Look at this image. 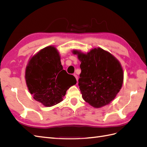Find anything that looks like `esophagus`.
<instances>
[{"instance_id":"obj_1","label":"esophagus","mask_w":147,"mask_h":147,"mask_svg":"<svg viewBox=\"0 0 147 147\" xmlns=\"http://www.w3.org/2000/svg\"><path fill=\"white\" fill-rule=\"evenodd\" d=\"M74 77H75V78H76V79H77V81L78 82V76H77V75H76V74H74Z\"/></svg>"}]
</instances>
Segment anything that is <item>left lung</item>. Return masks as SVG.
Here are the masks:
<instances>
[{"instance_id": "left-lung-1", "label": "left lung", "mask_w": 147, "mask_h": 147, "mask_svg": "<svg viewBox=\"0 0 147 147\" xmlns=\"http://www.w3.org/2000/svg\"><path fill=\"white\" fill-rule=\"evenodd\" d=\"M74 53L81 61L78 86L83 99L96 108L109 104L122 86L123 71L118 61L99 48L87 55Z\"/></svg>"}]
</instances>
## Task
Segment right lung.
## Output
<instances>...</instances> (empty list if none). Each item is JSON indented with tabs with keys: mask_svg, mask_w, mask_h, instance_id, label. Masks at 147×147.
I'll return each instance as SVG.
<instances>
[{
	"mask_svg": "<svg viewBox=\"0 0 147 147\" xmlns=\"http://www.w3.org/2000/svg\"><path fill=\"white\" fill-rule=\"evenodd\" d=\"M26 81L31 94L46 107L58 104L67 90L77 83L61 65L56 49L48 47L34 56L26 67Z\"/></svg>",
	"mask_w": 147,
	"mask_h": 147,
	"instance_id": "add662e5",
	"label": "right lung"
}]
</instances>
